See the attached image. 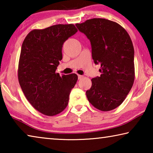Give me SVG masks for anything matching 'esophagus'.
Here are the masks:
<instances>
[{
    "instance_id": "esophagus-1",
    "label": "esophagus",
    "mask_w": 153,
    "mask_h": 153,
    "mask_svg": "<svg viewBox=\"0 0 153 153\" xmlns=\"http://www.w3.org/2000/svg\"><path fill=\"white\" fill-rule=\"evenodd\" d=\"M82 77H83V76H81V75H78V79H82Z\"/></svg>"
}]
</instances>
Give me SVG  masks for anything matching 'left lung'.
<instances>
[{
	"mask_svg": "<svg viewBox=\"0 0 153 153\" xmlns=\"http://www.w3.org/2000/svg\"><path fill=\"white\" fill-rule=\"evenodd\" d=\"M90 41L92 59L100 65L99 77L91 79L86 91L90 104L108 111L119 107L130 91L135 78L134 50L128 33L117 23L102 18L76 24Z\"/></svg>",
	"mask_w": 153,
	"mask_h": 153,
	"instance_id": "8db88e82",
	"label": "left lung"
}]
</instances>
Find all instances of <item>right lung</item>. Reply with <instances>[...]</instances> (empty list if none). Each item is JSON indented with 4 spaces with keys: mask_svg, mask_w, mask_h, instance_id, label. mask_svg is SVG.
I'll return each instance as SVG.
<instances>
[{
    "mask_svg": "<svg viewBox=\"0 0 153 153\" xmlns=\"http://www.w3.org/2000/svg\"><path fill=\"white\" fill-rule=\"evenodd\" d=\"M77 32L74 24L34 29L25 38L18 65V79L25 98L41 113L54 116L67 107L77 81L75 74L59 76L63 43Z\"/></svg>",
    "mask_w": 153,
    "mask_h": 153,
    "instance_id": "1",
    "label": "right lung"
}]
</instances>
